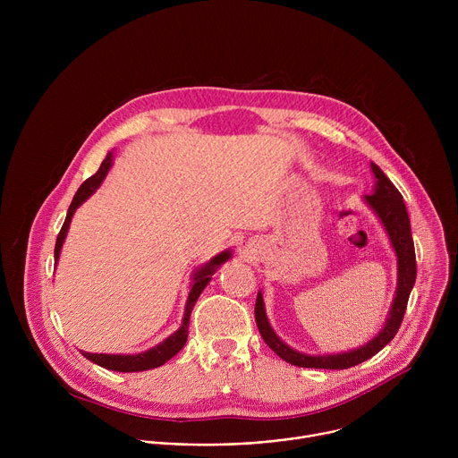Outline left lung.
Wrapping results in <instances>:
<instances>
[{
  "mask_svg": "<svg viewBox=\"0 0 458 458\" xmlns=\"http://www.w3.org/2000/svg\"><path fill=\"white\" fill-rule=\"evenodd\" d=\"M371 172L375 175L373 191L364 195L362 201L373 210V214L378 217L380 225L384 226L387 239L391 242L397 255V288L394 302L389 306L387 318L382 326V330L366 344L341 353H322V355H311L302 353L288 346L272 328V324L267 317V308L263 301V292L257 293L255 301V320L260 337L265 343L286 362L299 366V368H322V369H346L352 366H357L368 359H371L375 353H378L391 339H394L401 328V322L404 318V311L408 306L410 293L415 284L417 277V263H415V246L411 239V226L406 205L403 201L401 191L394 186L384 172L375 165L369 163Z\"/></svg>",
  "mask_w": 458,
  "mask_h": 458,
  "instance_id": "left-lung-1",
  "label": "left lung"
}]
</instances>
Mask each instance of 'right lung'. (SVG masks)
<instances>
[{
	"mask_svg": "<svg viewBox=\"0 0 458 458\" xmlns=\"http://www.w3.org/2000/svg\"><path fill=\"white\" fill-rule=\"evenodd\" d=\"M114 165V152H108L105 161L101 163L99 170L89 177L81 186L80 190L76 191L74 199L69 207V212H67V219H64L63 226H61V232L57 235V241H55V248H54V260L57 265L59 260V253H61V248H63V242L64 239H67V233H69V228H71V221L76 214V210L90 198V195L101 186V182L105 181L108 170L112 168ZM228 259H232V250H225L221 253H217L216 257H212L208 263L201 265L198 270H195L191 274V283H190V293H188V299H186V306H184V315H182V322L179 328L170 335L166 337L163 343L156 344L154 348L147 350V352H141V353H134V355H124V353H89V352H81L89 360H92L94 364L101 366V368H106V369H114V371H123V373H132V371H145V369H152V368H159L163 366L166 360H170L174 355L179 353V350H182V346L186 344V339H188V322H190V313L195 306V302H198L199 295L203 293V290L207 288V284L212 281V276L217 272V268H221V265H225Z\"/></svg>",
	"mask_w": 458,
	"mask_h": 458,
	"instance_id": "obj_1",
	"label": "right lung"
}]
</instances>
